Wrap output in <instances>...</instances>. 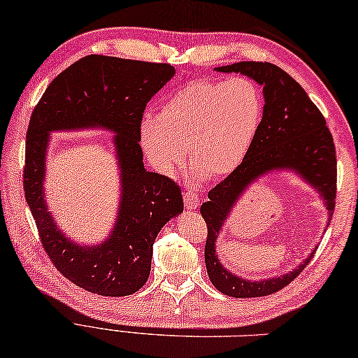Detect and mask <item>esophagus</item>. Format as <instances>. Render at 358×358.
<instances>
[{"instance_id":"obj_1","label":"esophagus","mask_w":358,"mask_h":358,"mask_svg":"<svg viewBox=\"0 0 358 358\" xmlns=\"http://www.w3.org/2000/svg\"><path fill=\"white\" fill-rule=\"evenodd\" d=\"M184 202H185V207L188 208V210H194L199 206V196L196 192L193 190H187L184 193Z\"/></svg>"}]
</instances>
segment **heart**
I'll return each instance as SVG.
<instances>
[{"instance_id":"b5f03b06","label":"heart","mask_w":358,"mask_h":358,"mask_svg":"<svg viewBox=\"0 0 358 358\" xmlns=\"http://www.w3.org/2000/svg\"><path fill=\"white\" fill-rule=\"evenodd\" d=\"M265 99L251 79H196L140 124V141L162 174L192 165L206 179L232 173L248 156L260 129Z\"/></svg>"}]
</instances>
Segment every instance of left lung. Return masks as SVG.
<instances>
[{
	"mask_svg": "<svg viewBox=\"0 0 358 358\" xmlns=\"http://www.w3.org/2000/svg\"><path fill=\"white\" fill-rule=\"evenodd\" d=\"M222 73H241L263 85L265 112L260 129L248 156L238 168L218 182L208 201L201 206L207 224L206 268L215 288L232 298H260L279 292L298 278L316 252L294 271L262 282L245 280L222 268L215 243L229 210L252 180L274 168H292L318 188L332 217L336 199V151L326 118L306 90L278 65L269 62H237L218 66Z\"/></svg>",
	"mask_w": 358,
	"mask_h": 358,
	"instance_id": "obj_1",
	"label": "left lung"
}]
</instances>
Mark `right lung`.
I'll list each match as a JSON object with an SVG mask.
<instances>
[{
    "label": "right lung",
    "mask_w": 358,
    "mask_h": 358,
    "mask_svg": "<svg viewBox=\"0 0 358 358\" xmlns=\"http://www.w3.org/2000/svg\"><path fill=\"white\" fill-rule=\"evenodd\" d=\"M173 76L170 64L90 54L60 73L32 110L26 132L24 198L52 265L90 293L117 298L138 292L151 271L157 234L184 210L180 187L145 170L138 143L146 104ZM95 125L117 134L124 199L111 238L101 247L85 248L57 231L48 213L43 199L44 154L51 130Z\"/></svg>",
    "instance_id": "obj_1"
}]
</instances>
